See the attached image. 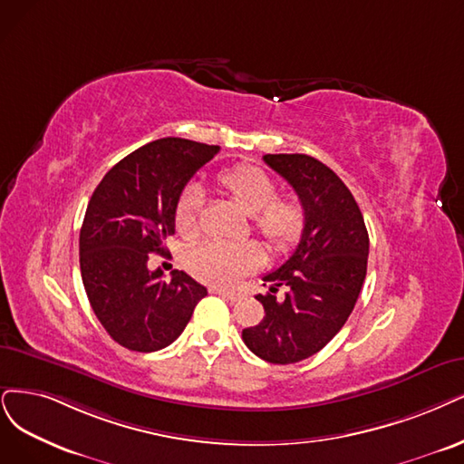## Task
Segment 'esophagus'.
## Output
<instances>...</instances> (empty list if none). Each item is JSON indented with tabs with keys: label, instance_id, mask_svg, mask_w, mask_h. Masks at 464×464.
Wrapping results in <instances>:
<instances>
[{
	"label": "esophagus",
	"instance_id": "obj_1",
	"mask_svg": "<svg viewBox=\"0 0 464 464\" xmlns=\"http://www.w3.org/2000/svg\"><path fill=\"white\" fill-rule=\"evenodd\" d=\"M214 295H219V296H223V298H227V300H231V302H237V300H241V298H245V295L243 293H237V290H229V288H221V286H212L210 288Z\"/></svg>",
	"mask_w": 464,
	"mask_h": 464
}]
</instances>
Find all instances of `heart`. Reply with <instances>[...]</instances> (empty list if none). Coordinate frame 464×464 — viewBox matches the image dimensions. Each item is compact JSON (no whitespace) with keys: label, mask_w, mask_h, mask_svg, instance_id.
Masks as SVG:
<instances>
[{"label":"heart","mask_w":464,"mask_h":464,"mask_svg":"<svg viewBox=\"0 0 464 464\" xmlns=\"http://www.w3.org/2000/svg\"><path fill=\"white\" fill-rule=\"evenodd\" d=\"M219 187L238 208L250 216L254 231L273 252H286L302 237L305 226L304 206L295 195H277V183L256 166H235L219 176ZM202 191L188 185L176 206V226L185 238L198 235ZM264 264V252L256 243H206L195 248L187 266L197 277L235 285Z\"/></svg>","instance_id":"b5f03b06"}]
</instances>
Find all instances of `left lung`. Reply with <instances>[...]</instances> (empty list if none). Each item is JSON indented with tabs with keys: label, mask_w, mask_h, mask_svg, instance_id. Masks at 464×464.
Instances as JSON below:
<instances>
[{
	"label": "left lung",
	"mask_w": 464,
	"mask_h": 464,
	"mask_svg": "<svg viewBox=\"0 0 464 464\" xmlns=\"http://www.w3.org/2000/svg\"><path fill=\"white\" fill-rule=\"evenodd\" d=\"M264 162L298 195L305 226L293 256L264 277L256 300L264 319L243 331L252 353L288 365L317 353L344 327L367 276L369 233L363 214L334 171L307 154H266ZM279 285L287 293L276 296Z\"/></svg>",
	"instance_id": "left-lung-1"
}]
</instances>
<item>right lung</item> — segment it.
Returning <instances> with one entry per match:
<instances>
[{"instance_id":"1","label":"right lung","mask_w":464,"mask_h":464,"mask_svg":"<svg viewBox=\"0 0 464 464\" xmlns=\"http://www.w3.org/2000/svg\"><path fill=\"white\" fill-rule=\"evenodd\" d=\"M218 152V145L164 137L112 166L93 191L80 229V271L97 319L120 346L143 353L169 346L206 296L185 271L166 281L147 262L166 252L181 191Z\"/></svg>"}]
</instances>
